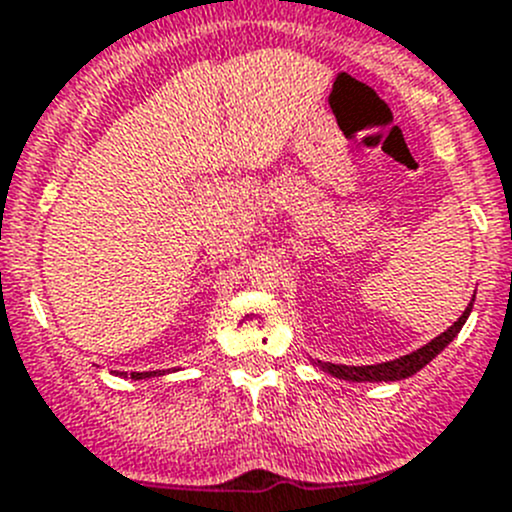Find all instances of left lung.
<instances>
[{
  "label": "left lung",
  "instance_id": "left-lung-1",
  "mask_svg": "<svg viewBox=\"0 0 512 512\" xmlns=\"http://www.w3.org/2000/svg\"><path fill=\"white\" fill-rule=\"evenodd\" d=\"M470 309H472V304L462 311L460 319H457L455 324L447 329V332H442L440 337L432 339L430 344H425V347L417 349V352L394 359V362L372 364V367H347V364L319 362V367L324 369V372L332 374V377L347 379V382H397V379L412 377V374L420 372L427 362H432V359H435L437 354H440L442 349H445L447 344L457 337V332L462 329V324L467 321V316H470Z\"/></svg>",
  "mask_w": 512,
  "mask_h": 512
}]
</instances>
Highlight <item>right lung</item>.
Wrapping results in <instances>:
<instances>
[{
  "label": "right lung",
  "mask_w": 512,
  "mask_h": 512,
  "mask_svg": "<svg viewBox=\"0 0 512 512\" xmlns=\"http://www.w3.org/2000/svg\"><path fill=\"white\" fill-rule=\"evenodd\" d=\"M155 374H158V372H130V377H133V379H145V377H155Z\"/></svg>",
  "instance_id": "right-lung-1"
}]
</instances>
